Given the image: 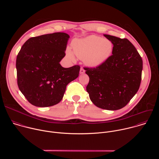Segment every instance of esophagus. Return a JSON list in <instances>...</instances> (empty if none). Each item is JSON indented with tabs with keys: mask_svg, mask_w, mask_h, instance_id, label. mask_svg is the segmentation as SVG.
I'll list each match as a JSON object with an SVG mask.
<instances>
[{
	"mask_svg": "<svg viewBox=\"0 0 159 159\" xmlns=\"http://www.w3.org/2000/svg\"><path fill=\"white\" fill-rule=\"evenodd\" d=\"M85 70L83 69V68H80V74H84L85 73Z\"/></svg>",
	"mask_w": 159,
	"mask_h": 159,
	"instance_id": "34e87169",
	"label": "esophagus"
}]
</instances>
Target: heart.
Segmentation results:
<instances>
[{
    "label": "heart",
    "mask_w": 159,
    "mask_h": 159,
    "mask_svg": "<svg viewBox=\"0 0 159 159\" xmlns=\"http://www.w3.org/2000/svg\"><path fill=\"white\" fill-rule=\"evenodd\" d=\"M70 48L66 50V55L70 60H75V56L84 60L85 64L96 68L104 64L111 57L114 45L106 38L90 35L74 40Z\"/></svg>",
    "instance_id": "heart-1"
}]
</instances>
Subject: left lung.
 Masks as SVG:
<instances>
[{
	"mask_svg": "<svg viewBox=\"0 0 159 159\" xmlns=\"http://www.w3.org/2000/svg\"><path fill=\"white\" fill-rule=\"evenodd\" d=\"M104 36L114 45L112 55L99 67L85 68L89 77L86 90L95 106L114 111L125 107L137 93L143 61L128 39L108 34Z\"/></svg>",
	"mask_w": 159,
	"mask_h": 159,
	"instance_id": "obj_1",
	"label": "left lung"
}]
</instances>
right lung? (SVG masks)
<instances>
[{
  "label": "right lung",
  "instance_id": "1",
  "mask_svg": "<svg viewBox=\"0 0 159 159\" xmlns=\"http://www.w3.org/2000/svg\"><path fill=\"white\" fill-rule=\"evenodd\" d=\"M70 36L55 33L28 39L16 58L17 85L33 105L49 107L59 103L68 84L77 79L80 66H61Z\"/></svg>",
  "mask_w": 159,
  "mask_h": 159
}]
</instances>
